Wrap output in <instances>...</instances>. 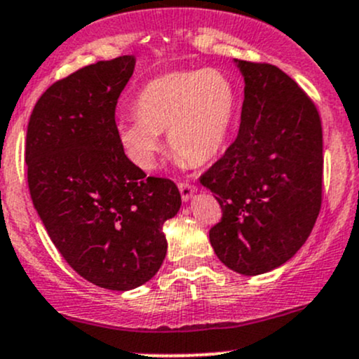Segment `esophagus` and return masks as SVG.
Masks as SVG:
<instances>
[{
  "label": "esophagus",
  "instance_id": "esophagus-1",
  "mask_svg": "<svg viewBox=\"0 0 359 359\" xmlns=\"http://www.w3.org/2000/svg\"><path fill=\"white\" fill-rule=\"evenodd\" d=\"M179 191H180V196H182V199L187 201L192 198V194H194L196 191H198V187H196L194 184L182 180V182H179Z\"/></svg>",
  "mask_w": 359,
  "mask_h": 359
}]
</instances>
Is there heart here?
<instances>
[{"label": "heart", "instance_id": "1", "mask_svg": "<svg viewBox=\"0 0 359 359\" xmlns=\"http://www.w3.org/2000/svg\"><path fill=\"white\" fill-rule=\"evenodd\" d=\"M238 93L223 71H172L137 92L136 119L117 124V140L141 170L155 167L160 133L182 160L206 163L222 151L233 128Z\"/></svg>", "mask_w": 359, "mask_h": 359}]
</instances>
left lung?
Segmentation results:
<instances>
[{"label":"left lung","instance_id":"1","mask_svg":"<svg viewBox=\"0 0 359 359\" xmlns=\"http://www.w3.org/2000/svg\"><path fill=\"white\" fill-rule=\"evenodd\" d=\"M245 98L238 136L199 177L222 219L210 242L224 266L255 276L290 261L322 206V121L313 100L269 62L238 61Z\"/></svg>","mask_w":359,"mask_h":359}]
</instances>
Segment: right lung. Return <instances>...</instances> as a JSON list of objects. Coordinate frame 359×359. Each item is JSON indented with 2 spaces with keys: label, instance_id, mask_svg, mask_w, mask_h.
<instances>
[{
  "label": "right lung",
  "instance_id": "right-lung-1",
  "mask_svg": "<svg viewBox=\"0 0 359 359\" xmlns=\"http://www.w3.org/2000/svg\"><path fill=\"white\" fill-rule=\"evenodd\" d=\"M135 65L121 56L57 80L27 128V180L47 233L81 278L116 291L158 273L161 226L180 208L173 180L147 177L117 140V100Z\"/></svg>",
  "mask_w": 359,
  "mask_h": 359
}]
</instances>
